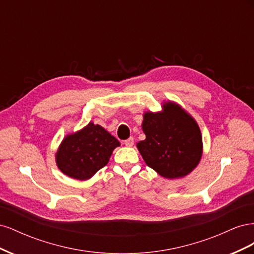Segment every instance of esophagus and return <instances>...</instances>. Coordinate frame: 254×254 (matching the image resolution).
Listing matches in <instances>:
<instances>
[{"label": "esophagus", "instance_id": "1", "mask_svg": "<svg viewBox=\"0 0 254 254\" xmlns=\"http://www.w3.org/2000/svg\"><path fill=\"white\" fill-rule=\"evenodd\" d=\"M133 143H134V139H133L132 136H130L129 139H127V140L124 141V144H125L126 146H128V147H131V146L133 145Z\"/></svg>", "mask_w": 254, "mask_h": 254}]
</instances>
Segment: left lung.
<instances>
[{
    "instance_id": "8db88e82",
    "label": "left lung",
    "mask_w": 254,
    "mask_h": 254,
    "mask_svg": "<svg viewBox=\"0 0 254 254\" xmlns=\"http://www.w3.org/2000/svg\"><path fill=\"white\" fill-rule=\"evenodd\" d=\"M146 139L136 144L145 163L164 178L187 176L202 155V137L196 121L179 105L167 102L162 112H146Z\"/></svg>"
}]
</instances>
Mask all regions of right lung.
<instances>
[{"mask_svg": "<svg viewBox=\"0 0 254 254\" xmlns=\"http://www.w3.org/2000/svg\"><path fill=\"white\" fill-rule=\"evenodd\" d=\"M120 142L105 128L93 123L66 135L56 153V163L64 175L77 180L90 179L109 162Z\"/></svg>", "mask_w": 254, "mask_h": 254, "instance_id": "add662e5", "label": "right lung"}]
</instances>
